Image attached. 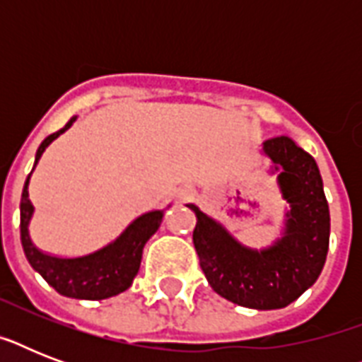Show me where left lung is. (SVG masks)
<instances>
[{"mask_svg":"<svg viewBox=\"0 0 362 362\" xmlns=\"http://www.w3.org/2000/svg\"><path fill=\"white\" fill-rule=\"evenodd\" d=\"M286 199L281 237L267 247H250L195 204L193 244L210 287L227 300L253 310L286 308L320 278L331 235V214L315 159L289 136L263 142Z\"/></svg>","mask_w":362,"mask_h":362,"instance_id":"8db88e82","label":"left lung"}]
</instances>
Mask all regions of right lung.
Listing matches in <instances>:
<instances>
[{"label": "right lung", "mask_w": 362, "mask_h": 362, "mask_svg": "<svg viewBox=\"0 0 362 362\" xmlns=\"http://www.w3.org/2000/svg\"><path fill=\"white\" fill-rule=\"evenodd\" d=\"M75 120L76 116H73L65 124V127L48 135L41 142V146L37 148L33 169L48 144L69 129ZM30 176L25 178L22 199H20V240H22L25 259L30 261L33 270H37L48 281V286H52L64 297L101 300V298L115 297L118 293L125 291L133 284V278L141 269L142 247L159 229L165 210H152V212L139 216L135 221H131L120 237L98 252L86 253L81 257H56V255H48L37 250L30 238V221L33 216V204L28 193Z\"/></svg>", "instance_id": "obj_1"}]
</instances>
